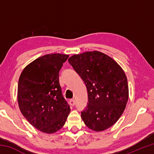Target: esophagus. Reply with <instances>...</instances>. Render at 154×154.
<instances>
[{
	"instance_id": "34e87169",
	"label": "esophagus",
	"mask_w": 154,
	"mask_h": 154,
	"mask_svg": "<svg viewBox=\"0 0 154 154\" xmlns=\"http://www.w3.org/2000/svg\"><path fill=\"white\" fill-rule=\"evenodd\" d=\"M69 104H70V105H71V106H75V100H74V99H71V100H70V101H69Z\"/></svg>"
}]
</instances>
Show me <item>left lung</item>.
Segmentation results:
<instances>
[{"instance_id": "left-lung-1", "label": "left lung", "mask_w": 154, "mask_h": 154, "mask_svg": "<svg viewBox=\"0 0 154 154\" xmlns=\"http://www.w3.org/2000/svg\"><path fill=\"white\" fill-rule=\"evenodd\" d=\"M69 62L87 88L88 103L82 112L83 122L96 132L110 128L123 113L128 99L123 69L111 57L98 51L75 54Z\"/></svg>"}]
</instances>
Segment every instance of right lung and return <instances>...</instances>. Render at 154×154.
Instances as JSON below:
<instances>
[{"mask_svg":"<svg viewBox=\"0 0 154 154\" xmlns=\"http://www.w3.org/2000/svg\"><path fill=\"white\" fill-rule=\"evenodd\" d=\"M69 56L51 54L39 57L20 75L17 102L21 113L32 126L45 133L62 128L71 111L59 83L60 70Z\"/></svg>","mask_w":154,"mask_h":154,"instance_id":"obj_1","label":"right lung"}]
</instances>
